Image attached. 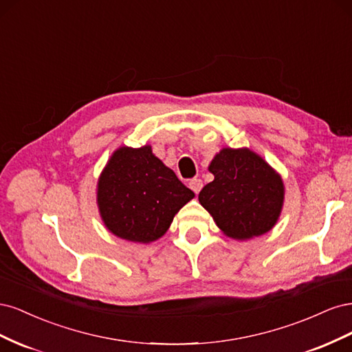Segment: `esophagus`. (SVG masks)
<instances>
[{
    "label": "esophagus",
    "mask_w": 352,
    "mask_h": 352,
    "mask_svg": "<svg viewBox=\"0 0 352 352\" xmlns=\"http://www.w3.org/2000/svg\"><path fill=\"white\" fill-rule=\"evenodd\" d=\"M189 188L194 190L195 194H198L199 190H201V188H202V180L199 179V177H195V179H190L189 180Z\"/></svg>",
    "instance_id": "esophagus-1"
}]
</instances>
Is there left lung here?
<instances>
[{
    "mask_svg": "<svg viewBox=\"0 0 352 352\" xmlns=\"http://www.w3.org/2000/svg\"><path fill=\"white\" fill-rule=\"evenodd\" d=\"M208 170L214 180L202 188L198 199L226 236L247 241L274 228L285 185L263 157L250 148H221Z\"/></svg>",
    "mask_w": 352,
    "mask_h": 352,
    "instance_id": "left-lung-1",
    "label": "left lung"
}]
</instances>
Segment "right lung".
<instances>
[{
    "label": "right lung",
    "mask_w": 352,
    "mask_h": 352,
    "mask_svg": "<svg viewBox=\"0 0 352 352\" xmlns=\"http://www.w3.org/2000/svg\"><path fill=\"white\" fill-rule=\"evenodd\" d=\"M195 194L153 154L151 145L120 146L97 184L101 220L117 238L150 243L162 238Z\"/></svg>",
    "instance_id": "1"
}]
</instances>
